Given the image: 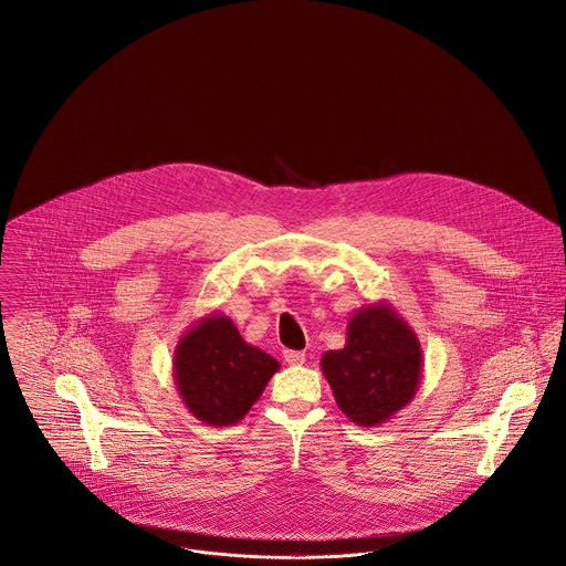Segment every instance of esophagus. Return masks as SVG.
<instances>
[{"label": "esophagus", "instance_id": "obj_1", "mask_svg": "<svg viewBox=\"0 0 566 566\" xmlns=\"http://www.w3.org/2000/svg\"><path fill=\"white\" fill-rule=\"evenodd\" d=\"M283 357H285V361H287L290 366H301V364H305V353H303V350H285Z\"/></svg>", "mask_w": 566, "mask_h": 566}]
</instances>
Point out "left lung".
<instances>
[{
    "mask_svg": "<svg viewBox=\"0 0 566 566\" xmlns=\"http://www.w3.org/2000/svg\"><path fill=\"white\" fill-rule=\"evenodd\" d=\"M337 407L359 427L388 422L409 403L422 377L416 333L390 303L357 310L346 326V344L321 359Z\"/></svg>",
    "mask_w": 566,
    "mask_h": 566,
    "instance_id": "1",
    "label": "left lung"
}]
</instances>
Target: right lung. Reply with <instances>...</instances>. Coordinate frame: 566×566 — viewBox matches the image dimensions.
I'll return each mask as SVG.
<instances>
[{
  "mask_svg": "<svg viewBox=\"0 0 566 566\" xmlns=\"http://www.w3.org/2000/svg\"><path fill=\"white\" fill-rule=\"evenodd\" d=\"M281 364L248 344L229 316L200 318L176 344L174 381L185 407L205 424L240 422Z\"/></svg>",
  "mask_w": 566,
  "mask_h": 566,
  "instance_id": "add662e5",
  "label": "right lung"
}]
</instances>
